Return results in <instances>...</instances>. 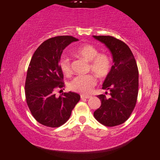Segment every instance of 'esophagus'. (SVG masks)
Instances as JSON below:
<instances>
[{"label":"esophagus","instance_id":"esophagus-1","mask_svg":"<svg viewBox=\"0 0 160 160\" xmlns=\"http://www.w3.org/2000/svg\"><path fill=\"white\" fill-rule=\"evenodd\" d=\"M80 98L82 99H83V98H86V99H89V98H91V96H90V95H80Z\"/></svg>","mask_w":160,"mask_h":160}]
</instances>
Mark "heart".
Wrapping results in <instances>:
<instances>
[{"instance_id":"b5f03b06","label":"heart","mask_w":160,"mask_h":160,"mask_svg":"<svg viewBox=\"0 0 160 160\" xmlns=\"http://www.w3.org/2000/svg\"><path fill=\"white\" fill-rule=\"evenodd\" d=\"M98 50L93 45L83 44L78 47L73 53L80 58L90 62L89 69L100 78H104L110 72L111 59L106 53H98ZM59 68L66 76L72 74L70 59L68 56L63 55L59 60ZM97 80L94 75H85L75 77L69 83L71 90L82 94H87L91 91L96 84Z\"/></svg>"}]
</instances>
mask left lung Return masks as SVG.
Segmentation results:
<instances>
[{"label": "left lung", "instance_id": "8db88e82", "mask_svg": "<svg viewBox=\"0 0 160 160\" xmlns=\"http://www.w3.org/2000/svg\"><path fill=\"white\" fill-rule=\"evenodd\" d=\"M93 37L110 50L113 62L102 88L110 90V97L103 94L98 95L101 106L94 112V117L104 126L120 125L129 118L137 103L139 89L137 62L130 48L123 42L111 36Z\"/></svg>", "mask_w": 160, "mask_h": 160}]
</instances>
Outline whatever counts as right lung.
<instances>
[{
	"label": "right lung",
	"mask_w": 160,
	"mask_h": 160,
	"mask_svg": "<svg viewBox=\"0 0 160 160\" xmlns=\"http://www.w3.org/2000/svg\"><path fill=\"white\" fill-rule=\"evenodd\" d=\"M77 41L72 36L50 38L38 47L31 59L25 82L26 99L32 116L42 125L52 128L63 125L80 101V95L73 92L55 95L57 89L65 87L59 64L62 53Z\"/></svg>",
	"instance_id": "right-lung-1"
}]
</instances>
